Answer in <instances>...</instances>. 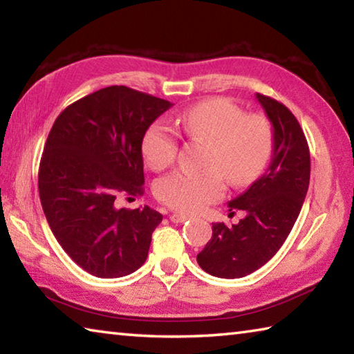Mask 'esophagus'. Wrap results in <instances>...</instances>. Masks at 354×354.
<instances>
[{
  "label": "esophagus",
  "instance_id": "1",
  "mask_svg": "<svg viewBox=\"0 0 354 354\" xmlns=\"http://www.w3.org/2000/svg\"><path fill=\"white\" fill-rule=\"evenodd\" d=\"M190 217L189 215L185 214H179V212H173L170 215V220L173 221V223H184V221H187Z\"/></svg>",
  "mask_w": 354,
  "mask_h": 354
}]
</instances>
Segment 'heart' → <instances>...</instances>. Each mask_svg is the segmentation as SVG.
Listing matches in <instances>:
<instances>
[{"label": "heart", "instance_id": "1", "mask_svg": "<svg viewBox=\"0 0 354 354\" xmlns=\"http://www.w3.org/2000/svg\"><path fill=\"white\" fill-rule=\"evenodd\" d=\"M179 124L192 139L209 143L203 171H173L158 179L154 194L176 211L195 214L225 194V178L247 185L262 175L273 153V129L259 113L245 112L230 98H209L185 109ZM142 158L154 170L165 169L178 154V137L156 120L143 133ZM225 176L223 177V175Z\"/></svg>", "mask_w": 354, "mask_h": 354}]
</instances>
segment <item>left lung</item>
<instances>
[{"instance_id":"8db88e82","label":"left lung","mask_w":354,"mask_h":354,"mask_svg":"<svg viewBox=\"0 0 354 354\" xmlns=\"http://www.w3.org/2000/svg\"><path fill=\"white\" fill-rule=\"evenodd\" d=\"M273 127V153L267 171L230 201L247 212L237 225L212 223V237L196 256L212 277L234 279L261 268L283 247L301 211L310 176V154L295 115L266 95L256 93Z\"/></svg>"}]
</instances>
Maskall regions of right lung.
Segmentation results:
<instances>
[{"label":"right lung","mask_w":354,"mask_h":354,"mask_svg":"<svg viewBox=\"0 0 354 354\" xmlns=\"http://www.w3.org/2000/svg\"><path fill=\"white\" fill-rule=\"evenodd\" d=\"M167 100L111 86L59 113L39 167V195L53 234L77 266L120 278L147 261L162 215L151 207L118 209V195H143L140 142L170 109Z\"/></svg>","instance_id":"right-lung-1"}]
</instances>
